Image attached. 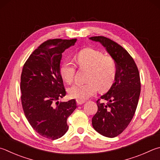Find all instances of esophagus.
<instances>
[{
  "label": "esophagus",
  "instance_id": "esophagus-1",
  "mask_svg": "<svg viewBox=\"0 0 160 160\" xmlns=\"http://www.w3.org/2000/svg\"><path fill=\"white\" fill-rule=\"evenodd\" d=\"M76 103H77L78 105H81V104H82V103H85V101L77 99V100H76Z\"/></svg>",
  "mask_w": 160,
  "mask_h": 160
}]
</instances>
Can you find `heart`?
<instances>
[{
	"label": "heart",
	"mask_w": 160,
	"mask_h": 160,
	"mask_svg": "<svg viewBox=\"0 0 160 160\" xmlns=\"http://www.w3.org/2000/svg\"><path fill=\"white\" fill-rule=\"evenodd\" d=\"M75 62L80 68L89 69L85 84H77L68 89L71 98L85 100L94 95L98 90L105 93L112 88L117 76L118 68L115 60L111 56L92 48H85L78 52ZM76 67L66 60L60 66L59 72L63 80L67 84L74 81Z\"/></svg>",
	"instance_id": "heart-1"
}]
</instances>
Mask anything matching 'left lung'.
Masks as SVG:
<instances>
[{
  "instance_id": "obj_1",
  "label": "left lung",
  "mask_w": 160,
  "mask_h": 160,
  "mask_svg": "<svg viewBox=\"0 0 160 160\" xmlns=\"http://www.w3.org/2000/svg\"><path fill=\"white\" fill-rule=\"evenodd\" d=\"M101 42L117 64V76L109 91L97 101L98 110L92 118L94 129L100 134L114 138L128 127L137 108L141 80L134 60L125 49L104 36L89 38Z\"/></svg>"
}]
</instances>
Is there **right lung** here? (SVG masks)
Returning <instances> with one entry per match:
<instances>
[{"instance_id": "add662e5", "label": "right lung", "mask_w": 160, "mask_h": 160, "mask_svg": "<svg viewBox=\"0 0 160 160\" xmlns=\"http://www.w3.org/2000/svg\"><path fill=\"white\" fill-rule=\"evenodd\" d=\"M77 39H50L28 58L21 75V100L26 118L40 136L55 140L68 131L67 119L77 108L75 99L58 100L66 96L60 75V62L66 49Z\"/></svg>"}]
</instances>
